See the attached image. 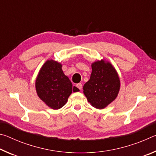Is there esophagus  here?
<instances>
[{
	"label": "esophagus",
	"mask_w": 156,
	"mask_h": 156,
	"mask_svg": "<svg viewBox=\"0 0 156 156\" xmlns=\"http://www.w3.org/2000/svg\"><path fill=\"white\" fill-rule=\"evenodd\" d=\"M76 87H78L79 89H80V90H81L82 88H83V85H82L81 83H78L77 84H76Z\"/></svg>",
	"instance_id": "1"
}]
</instances>
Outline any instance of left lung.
I'll use <instances>...</instances> for the list:
<instances>
[{"mask_svg": "<svg viewBox=\"0 0 156 156\" xmlns=\"http://www.w3.org/2000/svg\"><path fill=\"white\" fill-rule=\"evenodd\" d=\"M91 68L90 79L83 86L84 94L94 107L103 109L117 97L119 78L112 64L103 60L94 62Z\"/></svg>", "mask_w": 156, "mask_h": 156, "instance_id": "8db88e82", "label": "left lung"}]
</instances>
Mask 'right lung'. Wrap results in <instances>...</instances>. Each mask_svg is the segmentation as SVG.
Returning <instances> with one entry per match:
<instances>
[{"instance_id": "right-lung-1", "label": "right lung", "mask_w": 156, "mask_h": 156, "mask_svg": "<svg viewBox=\"0 0 156 156\" xmlns=\"http://www.w3.org/2000/svg\"><path fill=\"white\" fill-rule=\"evenodd\" d=\"M36 89L39 98L53 109H58L67 103L72 91L79 89L62 70V65L53 60H47L42 67L36 80Z\"/></svg>"}]
</instances>
